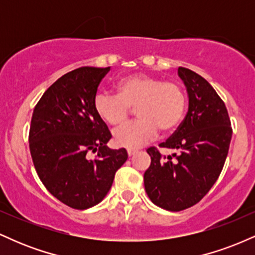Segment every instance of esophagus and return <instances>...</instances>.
Here are the masks:
<instances>
[{
  "mask_svg": "<svg viewBox=\"0 0 255 255\" xmlns=\"http://www.w3.org/2000/svg\"><path fill=\"white\" fill-rule=\"evenodd\" d=\"M137 152V150H135V148H128L127 150V153H128V156H133V154H135Z\"/></svg>",
  "mask_w": 255,
  "mask_h": 255,
  "instance_id": "1",
  "label": "esophagus"
}]
</instances>
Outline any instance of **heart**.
I'll use <instances>...</instances> for the list:
<instances>
[{
    "label": "heart",
    "mask_w": 255,
    "mask_h": 255,
    "mask_svg": "<svg viewBox=\"0 0 255 255\" xmlns=\"http://www.w3.org/2000/svg\"><path fill=\"white\" fill-rule=\"evenodd\" d=\"M118 95L98 92L93 99L97 115L108 125L118 127L129 119L136 108L137 121L114 133L116 145L137 148L154 139L158 129L169 131L180 125L186 110V95L180 85L152 75L135 74L122 78Z\"/></svg>",
    "instance_id": "b5f03b06"
}]
</instances>
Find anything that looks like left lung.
I'll return each instance as SVG.
<instances>
[{
  "mask_svg": "<svg viewBox=\"0 0 255 255\" xmlns=\"http://www.w3.org/2000/svg\"><path fill=\"white\" fill-rule=\"evenodd\" d=\"M188 92V113L174 134L159 147L180 153L162 156L148 147L150 168L144 174L145 191L157 206L182 211L203 199L215 184L225 159L233 134L224 102L203 77L178 67Z\"/></svg>",
  "mask_w": 255,
  "mask_h": 255,
  "instance_id": "left-lung-1",
  "label": "left lung"
}]
</instances>
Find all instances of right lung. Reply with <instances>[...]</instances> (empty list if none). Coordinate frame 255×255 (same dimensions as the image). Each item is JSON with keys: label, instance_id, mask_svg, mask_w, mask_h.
<instances>
[{"label": "right lung", "instance_id": "obj_1", "mask_svg": "<svg viewBox=\"0 0 255 255\" xmlns=\"http://www.w3.org/2000/svg\"><path fill=\"white\" fill-rule=\"evenodd\" d=\"M109 71L80 67L67 73L44 92L32 114L28 141L38 176L72 209L101 203L128 158L125 148L108 147L110 130L93 108L98 85Z\"/></svg>", "mask_w": 255, "mask_h": 255}]
</instances>
